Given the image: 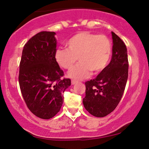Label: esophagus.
<instances>
[{"instance_id": "1", "label": "esophagus", "mask_w": 149, "mask_h": 149, "mask_svg": "<svg viewBox=\"0 0 149 149\" xmlns=\"http://www.w3.org/2000/svg\"><path fill=\"white\" fill-rule=\"evenodd\" d=\"M77 83V81H75V80H72V81H71V83H72V85L76 84Z\"/></svg>"}]
</instances>
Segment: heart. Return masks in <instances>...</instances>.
<instances>
[{"instance_id": "1", "label": "heart", "mask_w": 149, "mask_h": 149, "mask_svg": "<svg viewBox=\"0 0 149 149\" xmlns=\"http://www.w3.org/2000/svg\"><path fill=\"white\" fill-rule=\"evenodd\" d=\"M68 49H58L55 59L62 68L70 70L77 60L80 63L70 70L71 78L82 80L88 77L91 71L98 73L109 64L112 54V45L107 36L82 32L72 36L66 42Z\"/></svg>"}]
</instances>
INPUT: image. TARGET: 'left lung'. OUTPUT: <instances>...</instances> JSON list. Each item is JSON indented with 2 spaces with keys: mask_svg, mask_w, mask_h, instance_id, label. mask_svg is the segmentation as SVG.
Listing matches in <instances>:
<instances>
[{
  "mask_svg": "<svg viewBox=\"0 0 149 149\" xmlns=\"http://www.w3.org/2000/svg\"><path fill=\"white\" fill-rule=\"evenodd\" d=\"M113 49L111 62L96 78L87 81L84 107L91 115L104 117L112 113L121 100L128 77L127 48L124 42L112 32Z\"/></svg>",
  "mask_w": 149,
  "mask_h": 149,
  "instance_id": "1",
  "label": "left lung"
}]
</instances>
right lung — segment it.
<instances>
[{
	"mask_svg": "<svg viewBox=\"0 0 149 149\" xmlns=\"http://www.w3.org/2000/svg\"><path fill=\"white\" fill-rule=\"evenodd\" d=\"M54 32L42 31L24 47L19 64V84L28 109L36 117L49 119L60 111L63 93L71 85L56 59Z\"/></svg>",
	"mask_w": 149,
	"mask_h": 149,
	"instance_id": "right-lung-1",
	"label": "right lung"
}]
</instances>
